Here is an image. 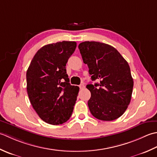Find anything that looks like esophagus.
I'll use <instances>...</instances> for the list:
<instances>
[{
    "instance_id": "esophagus-1",
    "label": "esophagus",
    "mask_w": 157,
    "mask_h": 157,
    "mask_svg": "<svg viewBox=\"0 0 157 157\" xmlns=\"http://www.w3.org/2000/svg\"><path fill=\"white\" fill-rule=\"evenodd\" d=\"M79 88H80V89H83L85 88V86L84 84H83V83H82V84L79 85Z\"/></svg>"
}]
</instances>
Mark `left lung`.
<instances>
[{
	"label": "left lung",
	"instance_id": "left-lung-1",
	"mask_svg": "<svg viewBox=\"0 0 157 157\" xmlns=\"http://www.w3.org/2000/svg\"><path fill=\"white\" fill-rule=\"evenodd\" d=\"M78 49L91 80L100 81L87 85L91 92L88 106L91 114L101 121L118 119L127 110L133 91V80L127 62L105 43L85 41L79 44Z\"/></svg>",
	"mask_w": 157,
	"mask_h": 157
}]
</instances>
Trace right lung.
Returning <instances> with one entry per match:
<instances>
[{
	"label": "right lung",
	"instance_id": "1",
	"mask_svg": "<svg viewBox=\"0 0 157 157\" xmlns=\"http://www.w3.org/2000/svg\"><path fill=\"white\" fill-rule=\"evenodd\" d=\"M76 43L49 44L38 51L26 72L30 103L41 119L53 125L66 122L72 114L79 87L71 85L66 66Z\"/></svg>",
	"mask_w": 157,
	"mask_h": 157
}]
</instances>
